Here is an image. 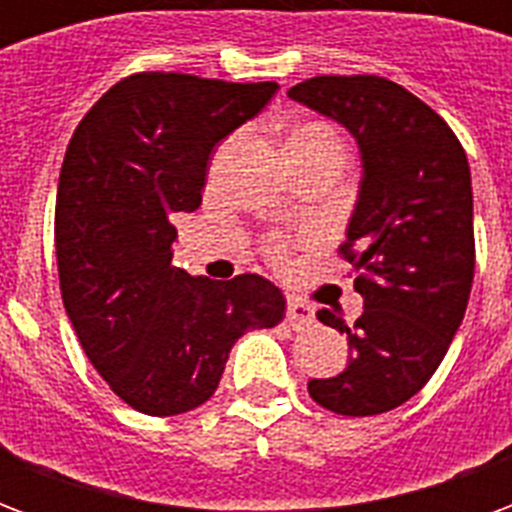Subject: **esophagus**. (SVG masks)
I'll return each mask as SVG.
<instances>
[{
    "mask_svg": "<svg viewBox=\"0 0 512 512\" xmlns=\"http://www.w3.org/2000/svg\"><path fill=\"white\" fill-rule=\"evenodd\" d=\"M285 318H288V323L293 326V329H299V326H307V323H312V318H315V310H312L310 304H304V301L288 299V312H285Z\"/></svg>",
    "mask_w": 512,
    "mask_h": 512,
    "instance_id": "esophagus-1",
    "label": "esophagus"
}]
</instances>
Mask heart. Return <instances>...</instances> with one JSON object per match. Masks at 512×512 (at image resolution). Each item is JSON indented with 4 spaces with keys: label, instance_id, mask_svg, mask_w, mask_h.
Wrapping results in <instances>:
<instances>
[{
    "label": "heart",
    "instance_id": "heart-1",
    "mask_svg": "<svg viewBox=\"0 0 512 512\" xmlns=\"http://www.w3.org/2000/svg\"><path fill=\"white\" fill-rule=\"evenodd\" d=\"M318 147H340L332 128L321 123H304L296 126L285 139V153H301V150H318Z\"/></svg>",
    "mask_w": 512,
    "mask_h": 512
}]
</instances>
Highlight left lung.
Instances as JSON below:
<instances>
[{
	"label": "left lung",
	"mask_w": 512,
	"mask_h": 512,
	"mask_svg": "<svg viewBox=\"0 0 512 512\" xmlns=\"http://www.w3.org/2000/svg\"><path fill=\"white\" fill-rule=\"evenodd\" d=\"M288 98L356 139L362 180L343 255L365 310L340 376L312 378L315 403L345 417L403 406L436 373L463 321L474 279L472 172L458 136L428 104L381 76H315Z\"/></svg>",
	"instance_id": "obj_1"
}]
</instances>
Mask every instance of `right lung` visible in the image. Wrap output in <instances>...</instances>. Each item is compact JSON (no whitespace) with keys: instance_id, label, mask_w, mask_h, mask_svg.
Returning <instances> with one entry per match:
<instances>
[{"instance_id":"1","label":"right lung","mask_w":512,"mask_h":512,"mask_svg":"<svg viewBox=\"0 0 512 512\" xmlns=\"http://www.w3.org/2000/svg\"><path fill=\"white\" fill-rule=\"evenodd\" d=\"M277 90L134 73L73 131L54 211L62 304L87 359L142 414L202 406L235 340L285 315L282 290L257 274L213 282L172 266V216L200 208L213 147Z\"/></svg>"}]
</instances>
